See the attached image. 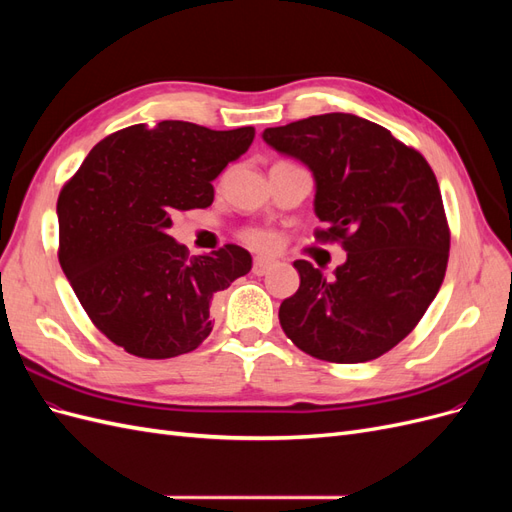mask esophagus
Listing matches in <instances>:
<instances>
[{
  "instance_id": "34e87169",
  "label": "esophagus",
  "mask_w": 512,
  "mask_h": 512,
  "mask_svg": "<svg viewBox=\"0 0 512 512\" xmlns=\"http://www.w3.org/2000/svg\"><path fill=\"white\" fill-rule=\"evenodd\" d=\"M277 265V262L273 258H265V256H256L254 258V273L256 275H265L269 269H273Z\"/></svg>"
}]
</instances>
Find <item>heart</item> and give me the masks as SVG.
Returning a JSON list of instances; mask_svg holds the SVG:
<instances>
[{"label": "heart", "mask_w": 512, "mask_h": 512, "mask_svg": "<svg viewBox=\"0 0 512 512\" xmlns=\"http://www.w3.org/2000/svg\"><path fill=\"white\" fill-rule=\"evenodd\" d=\"M241 241L256 252H271L277 247V235L267 228H245L241 232Z\"/></svg>", "instance_id": "obj_1"}]
</instances>
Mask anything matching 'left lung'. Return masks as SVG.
<instances>
[{
    "instance_id": "obj_1",
    "label": "left lung",
    "mask_w": 512,
    "mask_h": 512,
    "mask_svg": "<svg viewBox=\"0 0 512 512\" xmlns=\"http://www.w3.org/2000/svg\"><path fill=\"white\" fill-rule=\"evenodd\" d=\"M262 138L309 166L324 224L316 241L348 252L331 280L294 262L301 284L280 305L284 333L320 361L378 359L416 327L444 280L451 230L436 175L414 147L350 113L267 128Z\"/></svg>"
}]
</instances>
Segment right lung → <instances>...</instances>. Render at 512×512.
I'll return each mask as SVG.
<instances>
[{
	"label": "right lung",
	"instance_id": "1",
	"mask_svg": "<svg viewBox=\"0 0 512 512\" xmlns=\"http://www.w3.org/2000/svg\"><path fill=\"white\" fill-rule=\"evenodd\" d=\"M256 130L190 121L108 134L61 188L59 265L96 329L141 359L196 350L211 303L250 273L252 256L224 245L205 256L168 235L173 215L213 203L211 181L250 149Z\"/></svg>",
	"mask_w": 512,
	"mask_h": 512
}]
</instances>
